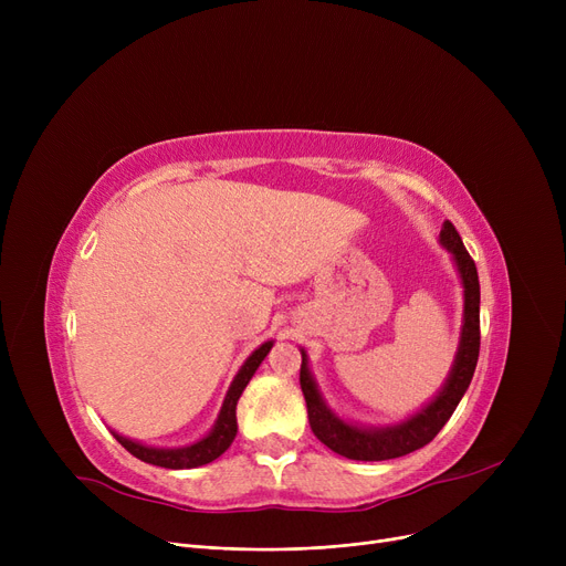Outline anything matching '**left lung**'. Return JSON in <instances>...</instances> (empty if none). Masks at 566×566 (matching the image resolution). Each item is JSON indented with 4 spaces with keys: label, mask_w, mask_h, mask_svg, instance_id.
<instances>
[{
    "label": "left lung",
    "mask_w": 566,
    "mask_h": 566,
    "mask_svg": "<svg viewBox=\"0 0 566 566\" xmlns=\"http://www.w3.org/2000/svg\"><path fill=\"white\" fill-rule=\"evenodd\" d=\"M440 245L452 254L457 265V273L463 286V321H461V337L459 348L454 355L452 369L444 378L442 388L436 397L424 403L418 412L408 415L406 420L385 424V427H367L355 424L344 418L325 403L318 382L310 369L307 350L301 348L303 365H301V388L307 401V418L314 436L331 448L333 452L353 459V461H388L406 457L415 450L429 444L438 431L452 418L461 397L465 395L468 385L472 380L474 367L480 358V277L474 261L470 259L468 250L459 231L450 220L442 222Z\"/></svg>",
    "instance_id": "1"
}]
</instances>
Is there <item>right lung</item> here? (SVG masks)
<instances>
[{
  "label": "right lung",
  "mask_w": 566,
  "mask_h": 566,
  "mask_svg": "<svg viewBox=\"0 0 566 566\" xmlns=\"http://www.w3.org/2000/svg\"><path fill=\"white\" fill-rule=\"evenodd\" d=\"M273 339L263 342L256 350H252L250 358L243 363V367L238 369V374L233 376L229 390L224 395L222 408L218 412V420L213 424V429L208 431L203 438L186 444V448H154V444H144L139 440L126 438L122 433L112 431V436L124 444V448L137 457L144 463L151 465H160V468H169V470H186V468H199L216 461L220 454H224L229 450V444L233 442L235 433H238V422H235V403L241 399L243 390L248 388L250 378L254 376V371L259 369V365L263 363V358L273 348Z\"/></svg>",
  "instance_id": "1"
}]
</instances>
